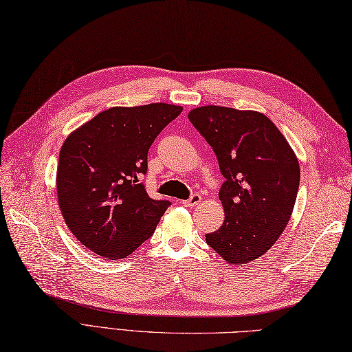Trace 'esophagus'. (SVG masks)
<instances>
[{
  "mask_svg": "<svg viewBox=\"0 0 352 352\" xmlns=\"http://www.w3.org/2000/svg\"><path fill=\"white\" fill-rule=\"evenodd\" d=\"M199 202H201V195L195 192V194L190 195L188 199H184L182 204L186 206V207H194V206H198Z\"/></svg>",
  "mask_w": 352,
  "mask_h": 352,
  "instance_id": "34e87169",
  "label": "esophagus"
}]
</instances>
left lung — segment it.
I'll use <instances>...</instances> for the list:
<instances>
[{
  "mask_svg": "<svg viewBox=\"0 0 352 352\" xmlns=\"http://www.w3.org/2000/svg\"><path fill=\"white\" fill-rule=\"evenodd\" d=\"M190 123L214 151L225 184V221L206 241L230 264L267 252L291 219L300 164L274 123L257 111L217 105L194 109Z\"/></svg>",
  "mask_w": 352,
  "mask_h": 352,
  "instance_id": "obj_1",
  "label": "left lung"
}]
</instances>
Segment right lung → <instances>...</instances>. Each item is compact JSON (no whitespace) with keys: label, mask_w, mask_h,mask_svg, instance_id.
<instances>
[{"label":"right lung","mask_w":352,"mask_h":352,"mask_svg":"<svg viewBox=\"0 0 352 352\" xmlns=\"http://www.w3.org/2000/svg\"><path fill=\"white\" fill-rule=\"evenodd\" d=\"M182 107L157 102L114 107L65 141L57 168L58 206L76 239L105 258H126L153 236L172 202L153 199L141 177L148 150Z\"/></svg>","instance_id":"1"}]
</instances>
